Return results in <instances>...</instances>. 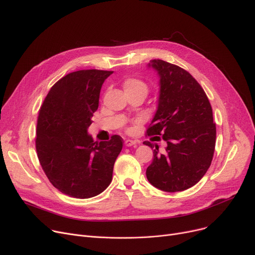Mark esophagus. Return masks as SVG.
<instances>
[{
  "mask_svg": "<svg viewBox=\"0 0 255 255\" xmlns=\"http://www.w3.org/2000/svg\"><path fill=\"white\" fill-rule=\"evenodd\" d=\"M124 143H125V145H126V146H132V145H135L136 143H138V141H137V140H133V139H129V138H128V139H126V140H125V142H124Z\"/></svg>",
  "mask_w": 255,
  "mask_h": 255,
  "instance_id": "1",
  "label": "esophagus"
}]
</instances>
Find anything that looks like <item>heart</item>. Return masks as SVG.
<instances>
[{
    "mask_svg": "<svg viewBox=\"0 0 255 255\" xmlns=\"http://www.w3.org/2000/svg\"><path fill=\"white\" fill-rule=\"evenodd\" d=\"M124 90L127 94L133 93H142L146 95L148 93V85L143 80L136 77H128L123 82Z\"/></svg>",
    "mask_w": 255,
    "mask_h": 255,
    "instance_id": "b5f03b06",
    "label": "heart"
}]
</instances>
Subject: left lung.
Segmentation results:
<instances>
[{"label":"left lung","instance_id":"1","mask_svg":"<svg viewBox=\"0 0 255 255\" xmlns=\"http://www.w3.org/2000/svg\"><path fill=\"white\" fill-rule=\"evenodd\" d=\"M149 67L159 74L160 92L146 134L161 135L167 146L161 153L158 144L143 141L152 149L155 146L146 179L160 190L183 191L199 182L211 165L216 142L212 106L188 71L162 60H152Z\"/></svg>","mask_w":255,"mask_h":255}]
</instances>
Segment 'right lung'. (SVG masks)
<instances>
[{
    "label": "right lung",
    "mask_w": 255,
    "mask_h": 255,
    "mask_svg": "<svg viewBox=\"0 0 255 255\" xmlns=\"http://www.w3.org/2000/svg\"><path fill=\"white\" fill-rule=\"evenodd\" d=\"M114 71L79 70L51 87L39 110L36 151L53 187L75 198H90L112 182L123 138L94 141L88 134L98 109L100 90Z\"/></svg>",
    "instance_id": "add662e5"
}]
</instances>
